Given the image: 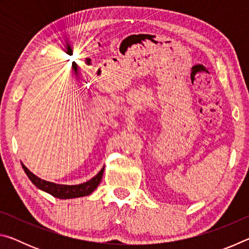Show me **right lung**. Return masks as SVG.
Returning a JSON list of instances; mask_svg holds the SVG:
<instances>
[{
    "label": "right lung",
    "instance_id": "obj_1",
    "mask_svg": "<svg viewBox=\"0 0 249 249\" xmlns=\"http://www.w3.org/2000/svg\"><path fill=\"white\" fill-rule=\"evenodd\" d=\"M22 167L24 171L26 172L29 180H31L37 188H39L40 190L48 192L49 195H52L54 197H58V199H72V197H79V196L91 195V193L98 188L100 181L102 180V176L104 172V167H103L94 178L87 181V182L81 183V184H75V185H66V184H57L53 182H49V181H45L34 175L33 172L29 171L27 168L23 165V163H22Z\"/></svg>",
    "mask_w": 249,
    "mask_h": 249
}]
</instances>
